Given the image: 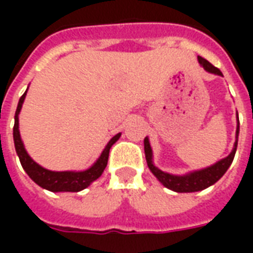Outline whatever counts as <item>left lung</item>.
Returning a JSON list of instances; mask_svg holds the SVG:
<instances>
[{"label": "left lung", "instance_id": "1", "mask_svg": "<svg viewBox=\"0 0 253 253\" xmlns=\"http://www.w3.org/2000/svg\"><path fill=\"white\" fill-rule=\"evenodd\" d=\"M199 65H201L206 72L217 74V76H222V73L219 69L212 66L211 63L206 61L205 58L198 57ZM223 77V76H222ZM239 132H240V123H239V115H237V128H236V142L233 145L232 152L225 157V159L219 160L215 164L210 165L203 169L192 170L188 172L186 175H172L168 172L159 169L153 163V152H152V146L149 142V138L146 137L143 139V146H145V157H146V163H148L149 169L152 170L157 180L167 188L175 191V192H196V191H202L207 188V187L212 186L214 183H217L228 170L230 164L233 163L234 154L237 150V141H239Z\"/></svg>", "mask_w": 253, "mask_h": 253}]
</instances>
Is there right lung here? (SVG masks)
<instances>
[{"mask_svg":"<svg viewBox=\"0 0 253 253\" xmlns=\"http://www.w3.org/2000/svg\"><path fill=\"white\" fill-rule=\"evenodd\" d=\"M27 90L19 100L17 110H16V114H14L13 127L14 148H16V153L19 156L21 167L24 168L27 175L30 176L38 186H41L44 190L51 191V192H78V191H83L84 188L90 186L94 180H97L101 176V173L104 172L107 163H108L111 146L121 138L122 134L119 132V134H116L115 137L111 138L108 143L105 145L104 150L100 154L99 159L96 160L94 164L92 167H89L88 169L62 170V172L46 169V168H43L42 165H39L31 159V156L25 150L24 143H23V139H21V135H20L19 114L21 111V107H23V103H24L25 96H27Z\"/></svg>","mask_w":253,"mask_h":253,"instance_id":"1","label":"right lung"}]
</instances>
